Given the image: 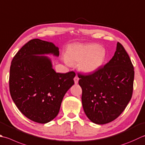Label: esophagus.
Listing matches in <instances>:
<instances>
[{
    "label": "esophagus",
    "instance_id": "esophagus-1",
    "mask_svg": "<svg viewBox=\"0 0 145 145\" xmlns=\"http://www.w3.org/2000/svg\"><path fill=\"white\" fill-rule=\"evenodd\" d=\"M78 80H79V79H78V78L77 77V76H75V77L74 78V82H75V84H78Z\"/></svg>",
    "mask_w": 145,
    "mask_h": 145
}]
</instances>
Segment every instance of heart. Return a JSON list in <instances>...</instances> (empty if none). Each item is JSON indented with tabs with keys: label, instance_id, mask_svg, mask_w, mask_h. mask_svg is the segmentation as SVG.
I'll return each instance as SVG.
<instances>
[{
	"label": "heart",
	"instance_id": "1",
	"mask_svg": "<svg viewBox=\"0 0 145 145\" xmlns=\"http://www.w3.org/2000/svg\"><path fill=\"white\" fill-rule=\"evenodd\" d=\"M106 56V50L97 44H76L70 48L64 60L68 65L78 63L82 72L92 73L100 69Z\"/></svg>",
	"mask_w": 145,
	"mask_h": 145
}]
</instances>
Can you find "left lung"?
Listing matches in <instances>:
<instances>
[{
  "mask_svg": "<svg viewBox=\"0 0 145 145\" xmlns=\"http://www.w3.org/2000/svg\"><path fill=\"white\" fill-rule=\"evenodd\" d=\"M85 113L92 123L114 121L125 109L132 97L135 72L128 54L120 42L112 59L96 72L78 73Z\"/></svg>",
  "mask_w": 145,
  "mask_h": 145,
  "instance_id": "left-lung-1",
  "label": "left lung"
}]
</instances>
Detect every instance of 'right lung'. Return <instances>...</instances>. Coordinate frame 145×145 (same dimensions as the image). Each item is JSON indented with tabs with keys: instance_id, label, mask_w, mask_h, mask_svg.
Masks as SVG:
<instances>
[{
	"instance_id": "obj_1",
	"label": "right lung",
	"mask_w": 145,
	"mask_h": 145,
	"mask_svg": "<svg viewBox=\"0 0 145 145\" xmlns=\"http://www.w3.org/2000/svg\"><path fill=\"white\" fill-rule=\"evenodd\" d=\"M44 55L59 56L52 42L33 39L14 56L11 63V97L25 117L45 124L58 115L66 92L74 84V72L56 73L52 59Z\"/></svg>"
}]
</instances>
